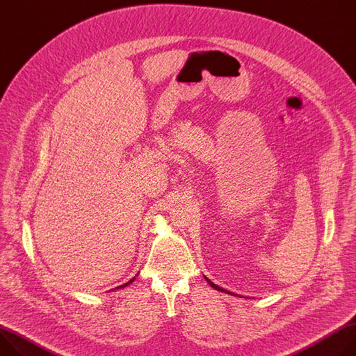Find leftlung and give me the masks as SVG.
I'll return each mask as SVG.
<instances>
[{
	"mask_svg": "<svg viewBox=\"0 0 356 356\" xmlns=\"http://www.w3.org/2000/svg\"><path fill=\"white\" fill-rule=\"evenodd\" d=\"M204 278H206V281H207V282H209V284H210V285H211V286H213V288H214V289H217V291H224V293H229V291H225V289H222V288H221V286H218V285H216V284H213V282H211V281H210V280H209V278H207V277H204Z\"/></svg>",
	"mask_w": 356,
	"mask_h": 356,
	"instance_id": "8db88e82",
	"label": "left lung"
}]
</instances>
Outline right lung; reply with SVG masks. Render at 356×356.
Listing matches in <instances>:
<instances>
[{
  "mask_svg": "<svg viewBox=\"0 0 356 356\" xmlns=\"http://www.w3.org/2000/svg\"><path fill=\"white\" fill-rule=\"evenodd\" d=\"M134 280H135V278H134ZM134 280H131V281H129V282H132V281H134ZM129 282H126V284H123V285H120V288H122V286H124V285H127V284H129Z\"/></svg>",
  "mask_w": 356,
  "mask_h": 356,
  "instance_id": "obj_1",
  "label": "right lung"
}]
</instances>
